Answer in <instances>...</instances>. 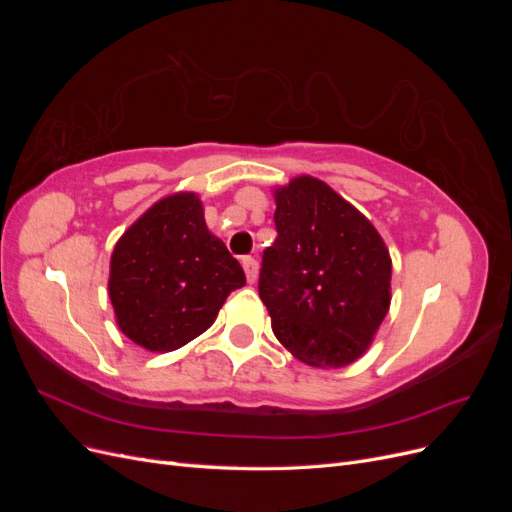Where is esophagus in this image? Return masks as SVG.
Segmentation results:
<instances>
[{
  "mask_svg": "<svg viewBox=\"0 0 512 512\" xmlns=\"http://www.w3.org/2000/svg\"><path fill=\"white\" fill-rule=\"evenodd\" d=\"M241 265H243V269H245L247 282L254 284L256 277H258V260L252 258V256H245V258H241Z\"/></svg>",
  "mask_w": 512,
  "mask_h": 512,
  "instance_id": "esophagus-1",
  "label": "esophagus"
}]
</instances>
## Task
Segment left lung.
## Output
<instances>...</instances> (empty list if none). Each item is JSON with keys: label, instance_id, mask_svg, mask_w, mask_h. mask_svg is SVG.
Returning <instances> with one entry per match:
<instances>
[{"label": "left lung", "instance_id": "left-lung-1", "mask_svg": "<svg viewBox=\"0 0 512 512\" xmlns=\"http://www.w3.org/2000/svg\"><path fill=\"white\" fill-rule=\"evenodd\" d=\"M277 237L258 292L280 344L314 367L365 354L391 305V256L378 230L327 183L294 177L275 190Z\"/></svg>", "mask_w": 512, "mask_h": 512}]
</instances>
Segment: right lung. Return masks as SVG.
<instances>
[{
	"label": "right lung",
	"mask_w": 512,
	"mask_h": 512,
	"mask_svg": "<svg viewBox=\"0 0 512 512\" xmlns=\"http://www.w3.org/2000/svg\"><path fill=\"white\" fill-rule=\"evenodd\" d=\"M245 273L211 235L194 192L158 200L111 256V297L119 329L151 352H170L205 333Z\"/></svg>",
	"instance_id": "right-lung-1"
}]
</instances>
